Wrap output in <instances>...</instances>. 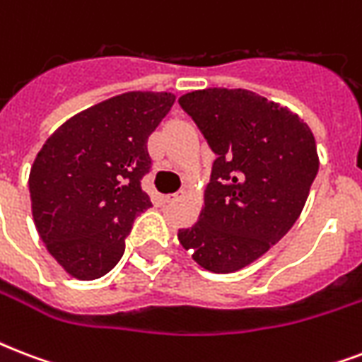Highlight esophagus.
Instances as JSON below:
<instances>
[{
	"mask_svg": "<svg viewBox=\"0 0 362 362\" xmlns=\"http://www.w3.org/2000/svg\"><path fill=\"white\" fill-rule=\"evenodd\" d=\"M182 197H184V192L173 193V195H167V197H165V201H167V203H175V201H178V199H182Z\"/></svg>",
	"mask_w": 362,
	"mask_h": 362,
	"instance_id": "obj_1",
	"label": "esophagus"
}]
</instances>
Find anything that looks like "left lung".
<instances>
[{"label": "left lung", "instance_id": "8db88e82", "mask_svg": "<svg viewBox=\"0 0 362 362\" xmlns=\"http://www.w3.org/2000/svg\"><path fill=\"white\" fill-rule=\"evenodd\" d=\"M216 159L204 209L178 240L218 274L253 263L298 220L320 159L297 115L247 90L209 88L182 95Z\"/></svg>", "mask_w": 362, "mask_h": 362}]
</instances>
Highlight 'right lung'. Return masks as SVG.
<instances>
[{
    "label": "right lung",
    "instance_id": "obj_1",
    "mask_svg": "<svg viewBox=\"0 0 362 362\" xmlns=\"http://www.w3.org/2000/svg\"><path fill=\"white\" fill-rule=\"evenodd\" d=\"M173 93L129 92L73 116L48 136L30 173L31 212L52 257L78 280L116 267L133 221L152 206L148 136Z\"/></svg>",
    "mask_w": 362,
    "mask_h": 362
}]
</instances>
